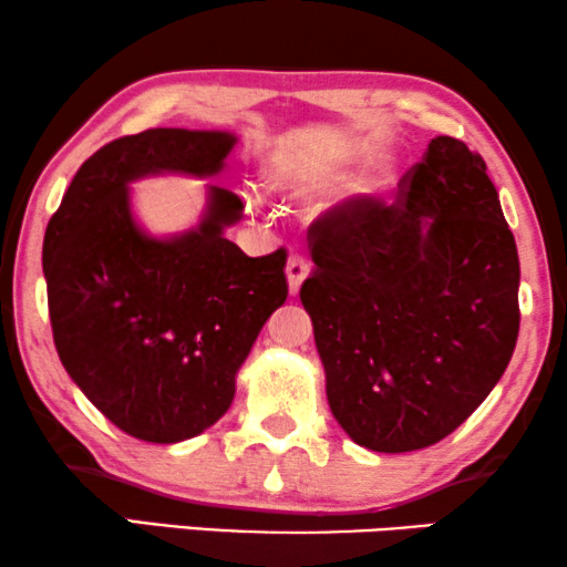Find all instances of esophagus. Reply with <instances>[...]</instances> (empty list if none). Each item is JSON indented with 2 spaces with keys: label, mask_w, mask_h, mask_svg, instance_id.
Listing matches in <instances>:
<instances>
[{
  "label": "esophagus",
  "mask_w": 567,
  "mask_h": 567,
  "mask_svg": "<svg viewBox=\"0 0 567 567\" xmlns=\"http://www.w3.org/2000/svg\"><path fill=\"white\" fill-rule=\"evenodd\" d=\"M307 276H309V262L301 258V255H291L289 262H286V281H289L291 297H297Z\"/></svg>",
  "instance_id": "34e87169"
}]
</instances>
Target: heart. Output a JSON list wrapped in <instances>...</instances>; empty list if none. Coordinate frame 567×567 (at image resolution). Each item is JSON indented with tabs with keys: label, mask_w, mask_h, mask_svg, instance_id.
I'll list each match as a JSON object with an SVG mask.
<instances>
[{
	"label": "heart",
	"mask_w": 567,
	"mask_h": 567,
	"mask_svg": "<svg viewBox=\"0 0 567 567\" xmlns=\"http://www.w3.org/2000/svg\"><path fill=\"white\" fill-rule=\"evenodd\" d=\"M355 196H359V193H355V190H348V193H343V196H338L336 200H330V204L324 206V212H332V208L346 206L348 200H353ZM245 200H247V208H255V206H258V196H255V193H247Z\"/></svg>",
	"instance_id": "b5f03b06"
}]
</instances>
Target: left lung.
<instances>
[{"label":"left lung","instance_id":"left-lung-1","mask_svg":"<svg viewBox=\"0 0 567 567\" xmlns=\"http://www.w3.org/2000/svg\"><path fill=\"white\" fill-rule=\"evenodd\" d=\"M480 154L431 138L392 206L367 200L312 229V317L332 415L371 452L436 444L514 355L518 252Z\"/></svg>","mask_w":567,"mask_h":567}]
</instances>
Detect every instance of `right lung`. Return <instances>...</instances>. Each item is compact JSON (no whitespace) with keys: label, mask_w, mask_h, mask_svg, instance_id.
<instances>
[{"label":"right lung","mask_w":567,"mask_h":567,"mask_svg":"<svg viewBox=\"0 0 567 567\" xmlns=\"http://www.w3.org/2000/svg\"><path fill=\"white\" fill-rule=\"evenodd\" d=\"M239 138L150 128L115 138L80 167L43 237L59 359L92 405L150 444L193 439L227 413L262 324L286 301V252L250 258L227 239L235 193L206 185L196 227L152 235L131 183L212 181Z\"/></svg>","instance_id":"add662e5"}]
</instances>
